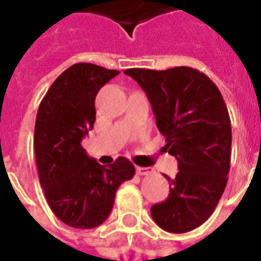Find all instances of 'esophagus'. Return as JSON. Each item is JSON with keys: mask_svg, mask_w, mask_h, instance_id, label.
<instances>
[{"mask_svg": "<svg viewBox=\"0 0 261 261\" xmlns=\"http://www.w3.org/2000/svg\"><path fill=\"white\" fill-rule=\"evenodd\" d=\"M137 175L140 176H145V175H151L152 173V169L151 168H142V166H137Z\"/></svg>", "mask_w": 261, "mask_h": 261, "instance_id": "34e87169", "label": "esophagus"}]
</instances>
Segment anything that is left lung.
<instances>
[{
    "instance_id": "left-lung-1",
    "label": "left lung",
    "mask_w": 261,
    "mask_h": 261,
    "mask_svg": "<svg viewBox=\"0 0 261 261\" xmlns=\"http://www.w3.org/2000/svg\"><path fill=\"white\" fill-rule=\"evenodd\" d=\"M152 106L156 127L168 151L177 159V175L169 176V196L151 207L155 224L166 232L185 233L204 224L228 181L232 130L221 92L198 69L155 71L130 68Z\"/></svg>"
}]
</instances>
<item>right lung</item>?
<instances>
[{
	"label": "right lung",
	"mask_w": 261,
	"mask_h": 261,
	"mask_svg": "<svg viewBox=\"0 0 261 261\" xmlns=\"http://www.w3.org/2000/svg\"><path fill=\"white\" fill-rule=\"evenodd\" d=\"M119 74L89 63L71 65L48 88L37 110L39 180L54 215L72 228L91 229L103 224L119 186L136 175L127 158L103 166L81 145L96 120L97 92Z\"/></svg>",
	"instance_id": "add662e5"
}]
</instances>
